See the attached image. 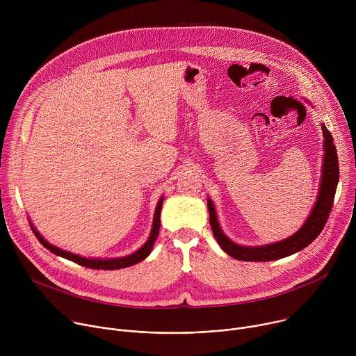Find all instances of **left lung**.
Returning a JSON list of instances; mask_svg holds the SVG:
<instances>
[{
  "mask_svg": "<svg viewBox=\"0 0 356 356\" xmlns=\"http://www.w3.org/2000/svg\"><path fill=\"white\" fill-rule=\"evenodd\" d=\"M323 135H324V161H323V172H321V181H320V191L317 195V201L314 209L312 210L307 221L302 224V227L293 234L291 236L273 242L264 246H242L232 242L220 228L216 209L213 201L207 198V207L210 213V225L213 234L221 246V249L228 253L229 257L245 261V262H269L286 258L293 253L309 246L323 231L328 216L332 209V201L335 197L338 179H339V166H338V156H337V147L332 140V135L327 129L324 124H321Z\"/></svg>",
  "mask_w": 356,
  "mask_h": 356,
  "instance_id": "8db88e82",
  "label": "left lung"
}]
</instances>
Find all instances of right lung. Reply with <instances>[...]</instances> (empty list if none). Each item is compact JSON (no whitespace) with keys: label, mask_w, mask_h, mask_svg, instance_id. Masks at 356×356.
Wrapping results in <instances>:
<instances>
[{"label":"right lung","mask_w":356,"mask_h":356,"mask_svg":"<svg viewBox=\"0 0 356 356\" xmlns=\"http://www.w3.org/2000/svg\"><path fill=\"white\" fill-rule=\"evenodd\" d=\"M162 204H163V197H161L158 206H156V210H155V216H154V224H152V231H150V235L147 238V241L145 242V245L142 248H139L136 252L131 253V255L128 257H124V258H113V259H90V258H83V257H79V255H74V253L72 252H67V250H63L58 246H54L52 243H49L47 241L43 239V236L35 229V227L32 225L31 222V228L35 234V236L39 239V242L46 248L49 249L52 253H55V255L58 257H62L65 259H69L74 264H79L84 268H90V269H103V270H114V269H122V268H128V266H132L140 261H143L149 253L152 250V248H154V243L159 235V228H161V211H162Z\"/></svg>","instance_id":"obj_1"}]
</instances>
